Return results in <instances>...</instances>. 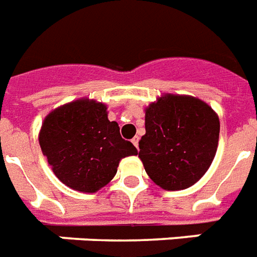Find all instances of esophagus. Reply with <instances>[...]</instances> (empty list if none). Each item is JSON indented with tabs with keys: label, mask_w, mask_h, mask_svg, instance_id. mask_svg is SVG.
Returning <instances> with one entry per match:
<instances>
[{
	"label": "esophagus",
	"mask_w": 257,
	"mask_h": 257,
	"mask_svg": "<svg viewBox=\"0 0 257 257\" xmlns=\"http://www.w3.org/2000/svg\"><path fill=\"white\" fill-rule=\"evenodd\" d=\"M132 143H134V146L136 148H139V138L138 136H136V138H134L132 139Z\"/></svg>",
	"instance_id": "34e87169"
}]
</instances>
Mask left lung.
Instances as JSON below:
<instances>
[{
  "instance_id": "1",
  "label": "left lung",
  "mask_w": 257,
  "mask_h": 257,
  "mask_svg": "<svg viewBox=\"0 0 257 257\" xmlns=\"http://www.w3.org/2000/svg\"><path fill=\"white\" fill-rule=\"evenodd\" d=\"M219 118L203 100L166 94L146 109L139 158L148 177L166 191L196 184L214 161Z\"/></svg>"
}]
</instances>
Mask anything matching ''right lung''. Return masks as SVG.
Here are the masks:
<instances>
[{
    "label": "right lung",
    "mask_w": 257,
    "mask_h": 257,
    "mask_svg": "<svg viewBox=\"0 0 257 257\" xmlns=\"http://www.w3.org/2000/svg\"><path fill=\"white\" fill-rule=\"evenodd\" d=\"M106 110V104L83 98L53 110L42 123V153L57 178L75 191H99L113 180L122 158L138 154Z\"/></svg>",
    "instance_id": "obj_1"
}]
</instances>
